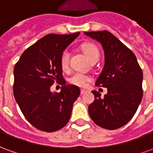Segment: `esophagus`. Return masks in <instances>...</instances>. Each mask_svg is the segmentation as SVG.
Here are the masks:
<instances>
[{
  "mask_svg": "<svg viewBox=\"0 0 153 153\" xmlns=\"http://www.w3.org/2000/svg\"><path fill=\"white\" fill-rule=\"evenodd\" d=\"M87 91L86 90H84V89H81V92H80V93H81V94H84V93H86Z\"/></svg>",
  "mask_w": 153,
  "mask_h": 153,
  "instance_id": "34e87169",
  "label": "esophagus"
}]
</instances>
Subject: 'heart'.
<instances>
[{
    "instance_id": "obj_1",
    "label": "heart",
    "mask_w": 153,
    "mask_h": 153,
    "mask_svg": "<svg viewBox=\"0 0 153 153\" xmlns=\"http://www.w3.org/2000/svg\"><path fill=\"white\" fill-rule=\"evenodd\" d=\"M81 49L91 63H96L99 60L100 51L95 44L90 42L84 43L81 46ZM70 56V51L68 50H64L60 55V64L63 70H67L69 68ZM89 81V77L80 73L74 74L70 79V83L78 87H85Z\"/></svg>"
}]
</instances>
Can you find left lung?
<instances>
[{"mask_svg":"<svg viewBox=\"0 0 153 153\" xmlns=\"http://www.w3.org/2000/svg\"><path fill=\"white\" fill-rule=\"evenodd\" d=\"M102 46L105 65L95 85L107 88L104 97L95 90L88 106L93 122L102 128L116 129L134 115L143 97V71L131 50L110 32H85Z\"/></svg>","mask_w":153,"mask_h":153,"instance_id":"obj_1","label":"left lung"}]
</instances>
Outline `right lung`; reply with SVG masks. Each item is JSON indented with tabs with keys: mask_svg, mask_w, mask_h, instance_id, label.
Wrapping results in <instances>:
<instances>
[{
	"mask_svg": "<svg viewBox=\"0 0 153 153\" xmlns=\"http://www.w3.org/2000/svg\"><path fill=\"white\" fill-rule=\"evenodd\" d=\"M48 34L23 52L14 69V96L23 115L39 130L63 128L80 94L75 85H65L60 57L79 35ZM54 82L62 85L60 93L50 92Z\"/></svg>",
	"mask_w": 153,
	"mask_h": 153,
	"instance_id": "obj_1",
	"label": "right lung"
}]
</instances>
